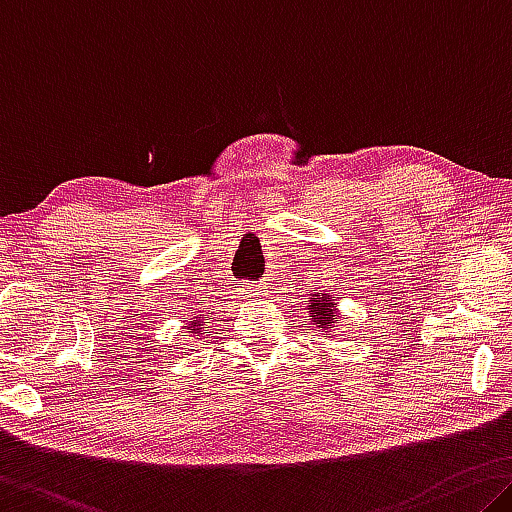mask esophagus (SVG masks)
Listing matches in <instances>:
<instances>
[{"instance_id": "esophagus-1", "label": "esophagus", "mask_w": 512, "mask_h": 512, "mask_svg": "<svg viewBox=\"0 0 512 512\" xmlns=\"http://www.w3.org/2000/svg\"><path fill=\"white\" fill-rule=\"evenodd\" d=\"M264 291H266V287L264 285H253L248 289V294L253 296V298H262L264 296Z\"/></svg>"}]
</instances>
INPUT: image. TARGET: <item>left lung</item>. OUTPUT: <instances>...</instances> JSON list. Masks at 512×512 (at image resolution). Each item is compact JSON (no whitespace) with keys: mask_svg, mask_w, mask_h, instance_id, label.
Returning a JSON list of instances; mask_svg holds the SVG:
<instances>
[{"mask_svg":"<svg viewBox=\"0 0 512 512\" xmlns=\"http://www.w3.org/2000/svg\"><path fill=\"white\" fill-rule=\"evenodd\" d=\"M307 314H310L312 326L321 332V335H332V330H337V319H339V307L337 298L330 294H312L310 300H305Z\"/></svg>","mask_w":512,"mask_h":512,"instance_id":"obj_1","label":"left lung"}]
</instances>
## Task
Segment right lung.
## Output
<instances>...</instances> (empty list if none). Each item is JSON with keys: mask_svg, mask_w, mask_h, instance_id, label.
Listing matches in <instances>:
<instances>
[{"mask_svg": "<svg viewBox=\"0 0 512 512\" xmlns=\"http://www.w3.org/2000/svg\"><path fill=\"white\" fill-rule=\"evenodd\" d=\"M205 323H207V314H198V316H193V319L186 321L184 323L186 337H191V339L205 337Z\"/></svg>", "mask_w": 512, "mask_h": 512, "instance_id": "right-lung-1", "label": "right lung"}]
</instances>
